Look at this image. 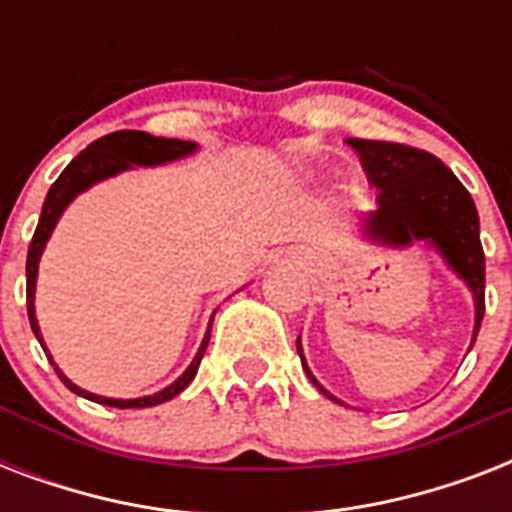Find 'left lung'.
I'll return each instance as SVG.
<instances>
[{
  "instance_id": "1",
  "label": "left lung",
  "mask_w": 512,
  "mask_h": 512,
  "mask_svg": "<svg viewBox=\"0 0 512 512\" xmlns=\"http://www.w3.org/2000/svg\"><path fill=\"white\" fill-rule=\"evenodd\" d=\"M364 164L369 183L377 188V209L361 217V236L369 244L404 249L414 244H425L433 249L446 268L470 289L476 324L473 340L476 342L481 319H484V247L478 236L476 204L465 191V185L454 177V172L441 159L420 148L385 143V140H345ZM297 353L303 361L311 382L342 404L305 364L303 345L297 337Z\"/></svg>"
}]
</instances>
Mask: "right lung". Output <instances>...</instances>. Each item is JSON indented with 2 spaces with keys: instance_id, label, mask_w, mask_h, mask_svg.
Segmentation results:
<instances>
[{
  "instance_id": "obj_1",
  "label": "right lung",
  "mask_w": 512,
  "mask_h": 512,
  "mask_svg": "<svg viewBox=\"0 0 512 512\" xmlns=\"http://www.w3.org/2000/svg\"><path fill=\"white\" fill-rule=\"evenodd\" d=\"M199 151V146L193 143V140H175V138H154V135H148V132H138V130H122V132H111L106 138L95 140L90 146L84 148L82 154L76 156L74 162L68 164L66 170L60 172V177L52 183V188L47 191V199H44L42 207V217H39V225H36L34 239H31V247H28V260H26V300H28V321H31V329H34L36 340L42 342L44 353L50 358V364L55 366V372L63 380L71 393L82 398H90L95 404H106V406H116V409H143V406H156L164 404V401H170L175 398L180 390H185L191 385V380L199 372L201 356H204V350H207L209 342V329H212V319H215V313H212V319H209V329L204 340H201L199 350H196V356L188 364L180 377H177L172 385H167L164 390H156L151 396H140V398H108V396H98V393H90V390L79 388L76 382H71L66 374L60 372V366L55 364V358L50 356V350L44 345L42 340V329H39V321H36V276H39V260H42V252L47 247V241H50L52 231H55V225H58L60 215L66 212V207L71 201L79 196V193L90 191L92 185L103 183L108 177L122 175V172H130L135 167H162V164L177 162V159H185V156H191Z\"/></svg>"
}]
</instances>
